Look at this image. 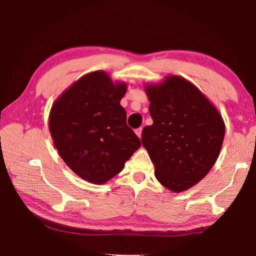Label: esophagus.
<instances>
[{"mask_svg": "<svg viewBox=\"0 0 256 256\" xmlns=\"http://www.w3.org/2000/svg\"><path fill=\"white\" fill-rule=\"evenodd\" d=\"M136 136H138V138H141V136H142V128H136Z\"/></svg>", "mask_w": 256, "mask_h": 256, "instance_id": "1", "label": "esophagus"}]
</instances>
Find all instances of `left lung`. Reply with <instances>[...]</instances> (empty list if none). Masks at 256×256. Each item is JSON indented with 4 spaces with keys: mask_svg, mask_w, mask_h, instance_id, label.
<instances>
[{
    "mask_svg": "<svg viewBox=\"0 0 256 256\" xmlns=\"http://www.w3.org/2000/svg\"><path fill=\"white\" fill-rule=\"evenodd\" d=\"M144 92L154 123L142 131V146L159 183L183 192L204 178L218 159L224 120L214 104L180 76L146 84Z\"/></svg>",
    "mask_w": 256,
    "mask_h": 256,
    "instance_id": "left-lung-1",
    "label": "left lung"
}]
</instances>
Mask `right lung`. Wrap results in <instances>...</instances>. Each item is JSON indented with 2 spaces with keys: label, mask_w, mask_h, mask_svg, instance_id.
<instances>
[{
  "label": "right lung",
  "mask_w": 256,
  "mask_h": 256,
  "mask_svg": "<svg viewBox=\"0 0 256 256\" xmlns=\"http://www.w3.org/2000/svg\"><path fill=\"white\" fill-rule=\"evenodd\" d=\"M126 90L125 82H112L105 71H94L52 105L48 126L55 148L68 168L89 183L105 184L140 148L120 104Z\"/></svg>",
  "instance_id": "obj_1"
}]
</instances>
